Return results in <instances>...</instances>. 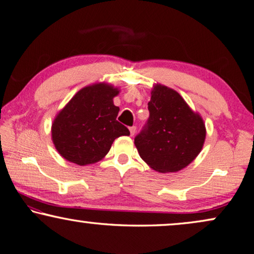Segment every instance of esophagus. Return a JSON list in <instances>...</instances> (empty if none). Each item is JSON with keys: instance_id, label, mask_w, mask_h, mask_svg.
<instances>
[{"instance_id": "obj_1", "label": "esophagus", "mask_w": 254, "mask_h": 254, "mask_svg": "<svg viewBox=\"0 0 254 254\" xmlns=\"http://www.w3.org/2000/svg\"><path fill=\"white\" fill-rule=\"evenodd\" d=\"M129 130H130V135H131V136H134V135H135V132H136V126H132V127H130V128H129Z\"/></svg>"}]
</instances>
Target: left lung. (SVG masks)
<instances>
[{"label":"left lung","instance_id":"8db88e82","mask_svg":"<svg viewBox=\"0 0 254 254\" xmlns=\"http://www.w3.org/2000/svg\"><path fill=\"white\" fill-rule=\"evenodd\" d=\"M149 117L135 137L139 156L159 173L181 171L192 163L205 140V125L179 92L156 84L148 102Z\"/></svg>","mask_w":254,"mask_h":254}]
</instances>
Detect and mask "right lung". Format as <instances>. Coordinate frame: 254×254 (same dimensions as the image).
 <instances>
[{"label":"right lung","mask_w":254,"mask_h":254,"mask_svg":"<svg viewBox=\"0 0 254 254\" xmlns=\"http://www.w3.org/2000/svg\"><path fill=\"white\" fill-rule=\"evenodd\" d=\"M118 89L106 83L82 88L62 109L52 124V140L66 161L83 166L104 158L111 144L130 134L117 120L114 105Z\"/></svg>","instance_id":"1"}]
</instances>
